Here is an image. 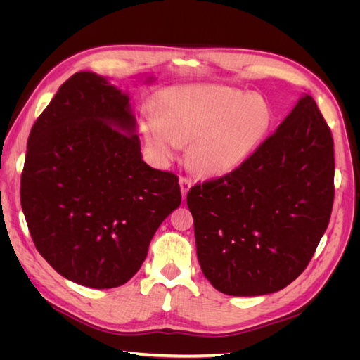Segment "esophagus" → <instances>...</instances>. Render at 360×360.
I'll list each match as a JSON object with an SVG mask.
<instances>
[{"label":"esophagus","instance_id":"34e87169","mask_svg":"<svg viewBox=\"0 0 360 360\" xmlns=\"http://www.w3.org/2000/svg\"><path fill=\"white\" fill-rule=\"evenodd\" d=\"M179 183H180V191H181V198L184 200L186 198V195H188V192H189V189H191V186H192V183H191V180L189 179H186V177H180V180H179Z\"/></svg>","mask_w":360,"mask_h":360}]
</instances>
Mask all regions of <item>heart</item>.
I'll use <instances>...</instances> for the list:
<instances>
[{
	"mask_svg": "<svg viewBox=\"0 0 360 360\" xmlns=\"http://www.w3.org/2000/svg\"><path fill=\"white\" fill-rule=\"evenodd\" d=\"M275 114L261 94L217 84L174 86L147 108L139 132L151 158L167 167L184 143L188 163L202 176H226L252 156L274 126Z\"/></svg>",
	"mask_w": 360,
	"mask_h": 360,
	"instance_id": "b5f03b06",
	"label": "heart"
}]
</instances>
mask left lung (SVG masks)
Returning <instances> with one entry per match:
<instances>
[{"instance_id": "8db88e82", "label": "left lung", "mask_w": 360, "mask_h": 360, "mask_svg": "<svg viewBox=\"0 0 360 360\" xmlns=\"http://www.w3.org/2000/svg\"><path fill=\"white\" fill-rule=\"evenodd\" d=\"M333 176L330 129L303 93L240 168L188 192L210 284L228 296H263L291 284L328 228Z\"/></svg>"}]
</instances>
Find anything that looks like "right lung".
I'll return each mask as SVG.
<instances>
[{
    "instance_id": "add662e5",
    "label": "right lung",
    "mask_w": 360,
    "mask_h": 360,
    "mask_svg": "<svg viewBox=\"0 0 360 360\" xmlns=\"http://www.w3.org/2000/svg\"><path fill=\"white\" fill-rule=\"evenodd\" d=\"M180 202L179 179L143 160L129 93L93 72L64 82L31 129L20 179L40 255L75 284L120 287Z\"/></svg>"
}]
</instances>
